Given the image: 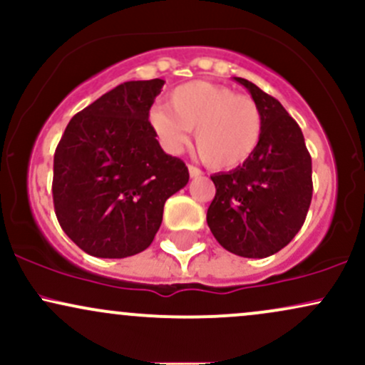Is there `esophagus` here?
Returning a JSON list of instances; mask_svg holds the SVG:
<instances>
[{"label":"esophagus","instance_id":"1","mask_svg":"<svg viewBox=\"0 0 365 365\" xmlns=\"http://www.w3.org/2000/svg\"><path fill=\"white\" fill-rule=\"evenodd\" d=\"M188 173H190L192 178H197V177H202V170H199L197 166L194 165H188Z\"/></svg>","mask_w":365,"mask_h":365}]
</instances>
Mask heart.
<instances>
[{
  "label": "heart",
  "mask_w": 365,
  "mask_h": 365,
  "mask_svg": "<svg viewBox=\"0 0 365 365\" xmlns=\"http://www.w3.org/2000/svg\"><path fill=\"white\" fill-rule=\"evenodd\" d=\"M149 121L170 153H178L195 128L199 156L215 170L244 165L259 148L264 130L262 111L252 98L202 81L178 86L170 94V108L154 106Z\"/></svg>",
  "instance_id": "b5f03b06"
}]
</instances>
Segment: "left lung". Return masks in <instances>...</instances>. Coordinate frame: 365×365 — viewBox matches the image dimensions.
Instances as JSON below:
<instances>
[{"mask_svg": "<svg viewBox=\"0 0 365 365\" xmlns=\"http://www.w3.org/2000/svg\"><path fill=\"white\" fill-rule=\"evenodd\" d=\"M262 111L259 148L242 166L212 175L216 195L207 225L221 247L262 259L282 250L302 228L312 200V159L297 121L278 99L235 77Z\"/></svg>", "mask_w": 365, "mask_h": 365, "instance_id": "8db88e82", "label": "left lung"}]
</instances>
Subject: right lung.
Returning <instances> with one entry per match:
<instances>
[{"instance_id":"add662e5","label":"right lung","mask_w":365,"mask_h":365,"mask_svg":"<svg viewBox=\"0 0 365 365\" xmlns=\"http://www.w3.org/2000/svg\"><path fill=\"white\" fill-rule=\"evenodd\" d=\"M165 81H130L83 108L54 150L53 202L63 232L83 252L123 259L156 237L163 209L188 182L161 149L149 110Z\"/></svg>"}]
</instances>
